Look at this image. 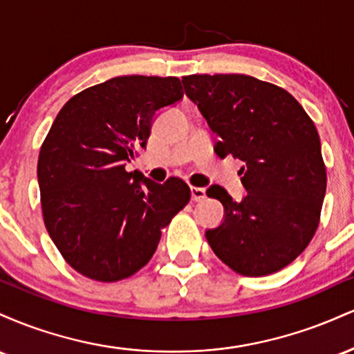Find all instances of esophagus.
<instances>
[{"label": "esophagus", "instance_id": "1", "mask_svg": "<svg viewBox=\"0 0 354 354\" xmlns=\"http://www.w3.org/2000/svg\"><path fill=\"white\" fill-rule=\"evenodd\" d=\"M206 198V189L200 188V186H191V200L201 201Z\"/></svg>", "mask_w": 354, "mask_h": 354}]
</instances>
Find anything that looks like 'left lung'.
<instances>
[{"label":"left lung","instance_id":"left-lung-1","mask_svg":"<svg viewBox=\"0 0 354 354\" xmlns=\"http://www.w3.org/2000/svg\"><path fill=\"white\" fill-rule=\"evenodd\" d=\"M183 84L219 136L218 156L243 161L241 201L221 186L206 191L225 206L221 225L206 231L211 250L243 276L283 270L315 236L326 193L315 123L286 89L253 76L191 75Z\"/></svg>","mask_w":354,"mask_h":354}]
</instances>
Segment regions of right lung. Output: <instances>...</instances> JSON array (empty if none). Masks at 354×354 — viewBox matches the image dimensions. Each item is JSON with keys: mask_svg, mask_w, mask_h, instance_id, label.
Wrapping results in <instances>:
<instances>
[{"mask_svg": "<svg viewBox=\"0 0 354 354\" xmlns=\"http://www.w3.org/2000/svg\"><path fill=\"white\" fill-rule=\"evenodd\" d=\"M183 98L174 76H118L61 108L38 158L43 219L73 270L96 281L128 278L151 259L189 186L158 185L126 163L146 148L153 118Z\"/></svg>", "mask_w": 354, "mask_h": 354, "instance_id": "obj_1", "label": "right lung"}]
</instances>
